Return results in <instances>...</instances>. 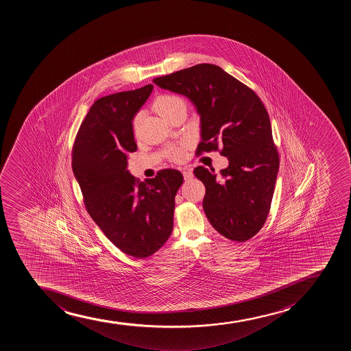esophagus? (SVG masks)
Listing matches in <instances>:
<instances>
[{"label":"esophagus","instance_id":"obj_1","mask_svg":"<svg viewBox=\"0 0 351 351\" xmlns=\"http://www.w3.org/2000/svg\"><path fill=\"white\" fill-rule=\"evenodd\" d=\"M182 173H183V176H184L185 181H189V180H191L192 176H193V173H192V170L188 169V168H183V169H182Z\"/></svg>","mask_w":351,"mask_h":351}]
</instances>
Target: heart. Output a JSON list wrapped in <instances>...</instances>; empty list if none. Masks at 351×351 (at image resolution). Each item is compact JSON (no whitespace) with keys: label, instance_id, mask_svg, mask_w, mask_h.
Masks as SVG:
<instances>
[{"label":"heart","instance_id":"heart-1","mask_svg":"<svg viewBox=\"0 0 351 351\" xmlns=\"http://www.w3.org/2000/svg\"><path fill=\"white\" fill-rule=\"evenodd\" d=\"M154 108L156 112H159L160 115L165 117L166 119H169L170 116H173L175 112L180 110V109L186 108L185 102L183 99L180 98L178 95H173V94H165V95H160L154 101ZM139 119L141 115H137L134 119V132L137 131L138 123H139ZM170 159L173 161H181L184 158V149L182 147L173 148V151L169 154Z\"/></svg>","mask_w":351,"mask_h":351}]
</instances>
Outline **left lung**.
<instances>
[{
  "instance_id": "left-lung-1",
  "label": "left lung",
  "mask_w": 351,
  "mask_h": 351,
  "mask_svg": "<svg viewBox=\"0 0 351 351\" xmlns=\"http://www.w3.org/2000/svg\"><path fill=\"white\" fill-rule=\"evenodd\" d=\"M153 83L195 105L200 116L198 156L221 148V156H227L229 165L221 170L223 181L203 166L193 173L206 189L203 208L214 229L245 242L267 219L280 165L264 104L235 77L207 63L158 77Z\"/></svg>"
}]
</instances>
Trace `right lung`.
<instances>
[{
  "label": "right lung",
  "instance_id": "right-lung-1",
  "mask_svg": "<svg viewBox=\"0 0 351 351\" xmlns=\"http://www.w3.org/2000/svg\"><path fill=\"white\" fill-rule=\"evenodd\" d=\"M153 90L152 84L94 102L73 148V170L85 206L107 239L128 256L156 253L173 232L175 195L183 183L176 169L160 170L139 182L128 168L137 151L134 116Z\"/></svg>",
  "mask_w": 351,
  "mask_h": 351
}]
</instances>
